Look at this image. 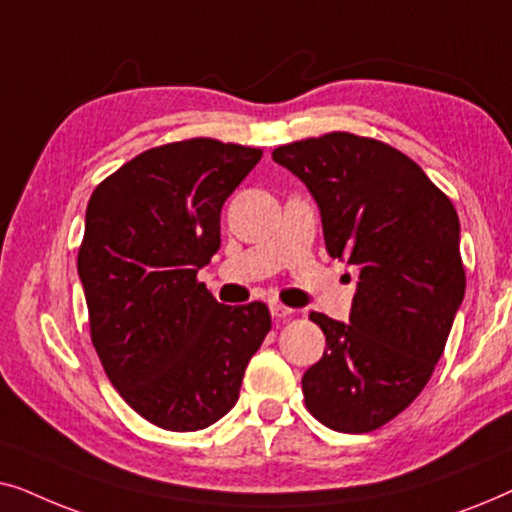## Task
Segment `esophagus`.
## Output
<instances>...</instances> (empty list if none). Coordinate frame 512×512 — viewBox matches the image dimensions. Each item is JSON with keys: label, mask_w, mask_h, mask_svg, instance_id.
<instances>
[{"label": "esophagus", "mask_w": 512, "mask_h": 512, "mask_svg": "<svg viewBox=\"0 0 512 512\" xmlns=\"http://www.w3.org/2000/svg\"><path fill=\"white\" fill-rule=\"evenodd\" d=\"M293 312H296V310H291V307H286V305H279V303L270 305V314H272V319H275V321L291 319Z\"/></svg>", "instance_id": "1"}]
</instances>
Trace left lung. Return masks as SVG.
Returning a JSON list of instances; mask_svg holds the SVG:
<instances>
[{"mask_svg":"<svg viewBox=\"0 0 512 512\" xmlns=\"http://www.w3.org/2000/svg\"><path fill=\"white\" fill-rule=\"evenodd\" d=\"M272 160L312 193L328 254L361 270L349 324L310 314L326 349L303 375L305 405L333 431H375L426 387L464 300L457 209L377 139L328 132Z\"/></svg>","mask_w":512,"mask_h":512,"instance_id":"8db88e82","label":"left lung"}]
</instances>
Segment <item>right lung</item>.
Returning a JSON list of instances; mask_svg holds the SVG:
<instances>
[{"label": "right lung", "mask_w": 512, "mask_h": 512, "mask_svg": "<svg viewBox=\"0 0 512 512\" xmlns=\"http://www.w3.org/2000/svg\"><path fill=\"white\" fill-rule=\"evenodd\" d=\"M263 151L186 139L139 153L88 200L79 249L90 338L132 410L167 431L230 412L270 331L263 303L221 305L198 282L221 247V207Z\"/></svg>", "instance_id": "add662e5"}]
</instances>
